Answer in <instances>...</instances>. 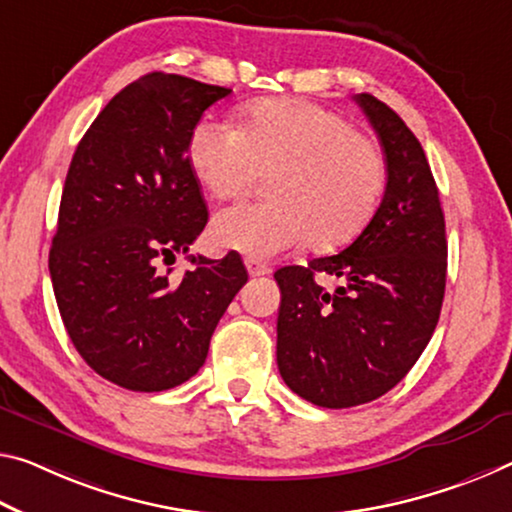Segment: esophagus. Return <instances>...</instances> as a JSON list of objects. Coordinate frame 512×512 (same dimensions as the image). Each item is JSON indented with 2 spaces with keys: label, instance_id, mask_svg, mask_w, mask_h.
Returning <instances> with one entry per match:
<instances>
[{
  "label": "esophagus",
  "instance_id": "34e87169",
  "mask_svg": "<svg viewBox=\"0 0 512 512\" xmlns=\"http://www.w3.org/2000/svg\"><path fill=\"white\" fill-rule=\"evenodd\" d=\"M246 269H248L250 275H253V278H257V275H269L271 273V266L259 262V259H255V257H246Z\"/></svg>",
  "mask_w": 512,
  "mask_h": 512
}]
</instances>
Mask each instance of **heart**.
<instances>
[{"label":"heart","mask_w":512,"mask_h":512,"mask_svg":"<svg viewBox=\"0 0 512 512\" xmlns=\"http://www.w3.org/2000/svg\"><path fill=\"white\" fill-rule=\"evenodd\" d=\"M189 161L214 198L253 191L271 173V200L218 212V248L266 259L310 241L328 250L358 237L385 186V159L371 136L339 113L298 97H269L241 111V123L202 120L193 129Z\"/></svg>","instance_id":"heart-1"}]
</instances>
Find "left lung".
<instances>
[{"label": "left lung", "instance_id": "obj_1", "mask_svg": "<svg viewBox=\"0 0 512 512\" xmlns=\"http://www.w3.org/2000/svg\"><path fill=\"white\" fill-rule=\"evenodd\" d=\"M385 152L387 186L369 225L339 255L275 271L278 369L291 392L321 408H353L401 383L440 319L446 230L424 148L385 102L358 93ZM343 280L326 292L313 280Z\"/></svg>", "mask_w": 512, "mask_h": 512}]
</instances>
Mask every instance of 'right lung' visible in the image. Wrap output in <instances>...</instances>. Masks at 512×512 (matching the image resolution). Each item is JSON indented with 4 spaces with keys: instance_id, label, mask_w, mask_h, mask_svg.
I'll return each instance as SVG.
<instances>
[{
    "instance_id": "add662e5",
    "label": "right lung",
    "mask_w": 512,
    "mask_h": 512,
    "mask_svg": "<svg viewBox=\"0 0 512 512\" xmlns=\"http://www.w3.org/2000/svg\"><path fill=\"white\" fill-rule=\"evenodd\" d=\"M232 88L150 72L125 86L79 141L50 248L56 305L88 367L132 392L196 376L227 305L246 285L237 253L189 255L207 225L189 161L205 109Z\"/></svg>"
}]
</instances>
